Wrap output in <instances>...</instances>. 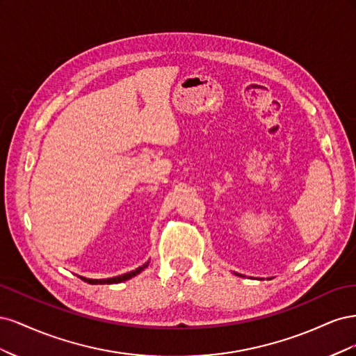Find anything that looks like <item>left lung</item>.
Here are the masks:
<instances>
[{
	"label": "left lung",
	"mask_w": 356,
	"mask_h": 356,
	"mask_svg": "<svg viewBox=\"0 0 356 356\" xmlns=\"http://www.w3.org/2000/svg\"><path fill=\"white\" fill-rule=\"evenodd\" d=\"M236 275H238V273H236Z\"/></svg>",
	"instance_id": "obj_1"
}]
</instances>
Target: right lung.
<instances>
[{"label":"right lung","instance_id":"1","mask_svg":"<svg viewBox=\"0 0 356 356\" xmlns=\"http://www.w3.org/2000/svg\"><path fill=\"white\" fill-rule=\"evenodd\" d=\"M149 264V261H147L145 264H143L141 267L135 268V270L132 272H127L124 275H118V276H114V277H106V279H89V277H84V276H80V279H83L84 282L88 284H92V285H98V284H118V282H123V281H127V279H132L134 276L141 273L144 268Z\"/></svg>","mask_w":356,"mask_h":356}]
</instances>
